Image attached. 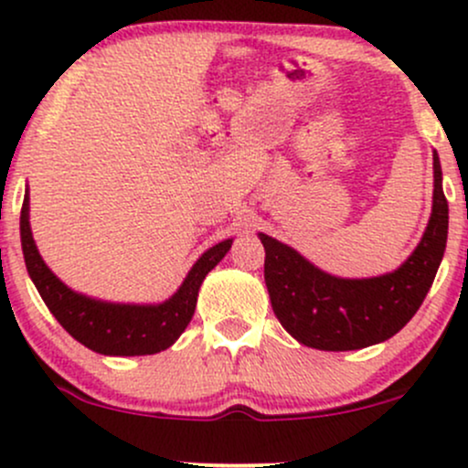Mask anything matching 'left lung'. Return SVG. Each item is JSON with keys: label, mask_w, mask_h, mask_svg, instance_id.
<instances>
[{"label": "left lung", "mask_w": 468, "mask_h": 468, "mask_svg": "<svg viewBox=\"0 0 468 468\" xmlns=\"http://www.w3.org/2000/svg\"><path fill=\"white\" fill-rule=\"evenodd\" d=\"M449 204L433 149V204L420 241L396 271L378 277H336L292 246L257 233L266 250L264 279L272 310L302 346L325 352L363 350L388 341L418 313L447 249Z\"/></svg>", "instance_id": "left-lung-1"}]
</instances>
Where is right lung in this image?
I'll list each match as a JSON object with an SVG mask.
<instances>
[{"mask_svg": "<svg viewBox=\"0 0 468 468\" xmlns=\"http://www.w3.org/2000/svg\"><path fill=\"white\" fill-rule=\"evenodd\" d=\"M19 233L26 268L48 310L66 327L69 336L105 356H144L174 346L196 313L197 292L204 277L224 260L233 244L230 238L204 250L186 272L180 288L165 302L118 303L77 292L48 268L32 238L28 186L21 207Z\"/></svg>", "mask_w": 468, "mask_h": 468, "instance_id": "add662e5", "label": "right lung"}]
</instances>
